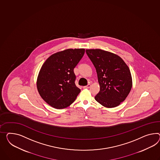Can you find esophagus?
<instances>
[{"label":"esophagus","instance_id":"1","mask_svg":"<svg viewBox=\"0 0 160 160\" xmlns=\"http://www.w3.org/2000/svg\"><path fill=\"white\" fill-rule=\"evenodd\" d=\"M90 84H88V85H87V86H83V89H88V88H90Z\"/></svg>","mask_w":160,"mask_h":160}]
</instances>
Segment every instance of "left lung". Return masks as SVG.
I'll return each mask as SVG.
<instances>
[{"instance_id": "obj_1", "label": "left lung", "mask_w": 160, "mask_h": 160, "mask_svg": "<svg viewBox=\"0 0 160 160\" xmlns=\"http://www.w3.org/2000/svg\"><path fill=\"white\" fill-rule=\"evenodd\" d=\"M98 74L100 91L94 97L102 106L114 108L127 98L132 87L131 71L116 54L104 50L86 49Z\"/></svg>"}]
</instances>
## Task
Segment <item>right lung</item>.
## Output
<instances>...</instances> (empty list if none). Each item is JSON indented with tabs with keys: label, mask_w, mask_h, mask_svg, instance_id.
Listing matches in <instances>:
<instances>
[{
	"label": "right lung",
	"mask_w": 160,
	"mask_h": 160,
	"mask_svg": "<svg viewBox=\"0 0 160 160\" xmlns=\"http://www.w3.org/2000/svg\"><path fill=\"white\" fill-rule=\"evenodd\" d=\"M85 49H68L51 55L43 64L37 81V89L50 106L62 109L70 106L81 89L75 85L74 69Z\"/></svg>",
	"instance_id": "1"
}]
</instances>
